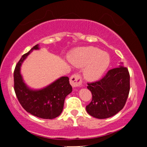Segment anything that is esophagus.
Masks as SVG:
<instances>
[{
    "instance_id": "34e87169",
    "label": "esophagus",
    "mask_w": 147,
    "mask_h": 147,
    "mask_svg": "<svg viewBox=\"0 0 147 147\" xmlns=\"http://www.w3.org/2000/svg\"><path fill=\"white\" fill-rule=\"evenodd\" d=\"M82 78L79 74H75L72 75L70 79V83L73 88L79 87L82 85Z\"/></svg>"
}]
</instances>
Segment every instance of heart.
<instances>
[{
    "instance_id": "heart-1",
    "label": "heart",
    "mask_w": 147,
    "mask_h": 147,
    "mask_svg": "<svg viewBox=\"0 0 147 147\" xmlns=\"http://www.w3.org/2000/svg\"><path fill=\"white\" fill-rule=\"evenodd\" d=\"M68 59L74 65L84 68V76L88 81H95L100 78L110 64L109 54L95 47L76 49Z\"/></svg>"
}]
</instances>
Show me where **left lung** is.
Segmentation results:
<instances>
[{
    "label": "left lung",
    "mask_w": 147,
    "mask_h": 147,
    "mask_svg": "<svg viewBox=\"0 0 147 147\" xmlns=\"http://www.w3.org/2000/svg\"><path fill=\"white\" fill-rule=\"evenodd\" d=\"M87 88L92 95L86 108L88 113L97 119L112 117L124 108L129 96V70L121 63L119 68L109 70L99 81L88 84Z\"/></svg>",
    "instance_id": "8db88e82"
}]
</instances>
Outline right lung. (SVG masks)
Returning <instances> with one entry per match:
<instances>
[{"instance_id": "right-lung-1", "label": "right lung", "mask_w": 147, "mask_h": 147, "mask_svg": "<svg viewBox=\"0 0 147 147\" xmlns=\"http://www.w3.org/2000/svg\"><path fill=\"white\" fill-rule=\"evenodd\" d=\"M37 44L23 55L14 72V91L18 100L29 113L42 118L54 119L62 113L65 98L72 88L68 77H61L43 88L34 90L26 85L21 74V64L34 50H38Z\"/></svg>"}]
</instances>
